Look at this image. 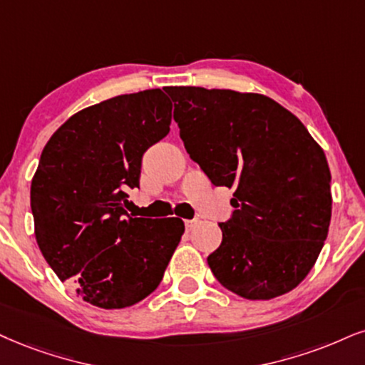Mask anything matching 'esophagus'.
Returning a JSON list of instances; mask_svg holds the SVG:
<instances>
[{"label": "esophagus", "mask_w": 365, "mask_h": 365, "mask_svg": "<svg viewBox=\"0 0 365 365\" xmlns=\"http://www.w3.org/2000/svg\"><path fill=\"white\" fill-rule=\"evenodd\" d=\"M184 225H186V230H192V228L197 225V220H186Z\"/></svg>", "instance_id": "1"}]
</instances>
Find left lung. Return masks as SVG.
Here are the masks:
<instances>
[{
	"label": "left lung",
	"instance_id": "8db88e82",
	"mask_svg": "<svg viewBox=\"0 0 365 365\" xmlns=\"http://www.w3.org/2000/svg\"><path fill=\"white\" fill-rule=\"evenodd\" d=\"M184 147L215 186L233 187L232 218L208 265L245 299L286 294L308 276L331 218L325 152L301 121L257 93L165 88Z\"/></svg>",
	"mask_w": 365,
	"mask_h": 365
}]
</instances>
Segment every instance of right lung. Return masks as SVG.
I'll use <instances>...</instances> for the list:
<instances>
[{
  "label": "right lung",
  "mask_w": 365,
  "mask_h": 365,
  "mask_svg": "<svg viewBox=\"0 0 365 365\" xmlns=\"http://www.w3.org/2000/svg\"><path fill=\"white\" fill-rule=\"evenodd\" d=\"M160 89L121 94L71 116L43 147L30 205L38 249L61 281L98 308L120 309L160 284L181 218H132L142 157L169 133Z\"/></svg>",
  "instance_id": "1"
}]
</instances>
